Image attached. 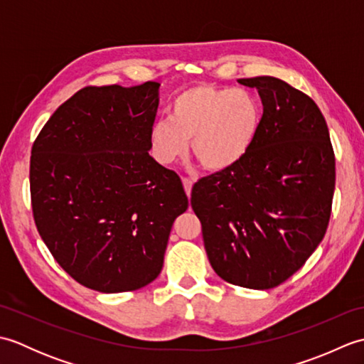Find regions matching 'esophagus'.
I'll return each instance as SVG.
<instances>
[{
  "label": "esophagus",
  "mask_w": 364,
  "mask_h": 364,
  "mask_svg": "<svg viewBox=\"0 0 364 364\" xmlns=\"http://www.w3.org/2000/svg\"><path fill=\"white\" fill-rule=\"evenodd\" d=\"M183 186H184V191H186V194L191 197V192H192V186H194V181L189 180V178H183Z\"/></svg>",
  "instance_id": "obj_1"
}]
</instances>
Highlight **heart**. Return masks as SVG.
Returning a JSON list of instances; mask_svg holds the SVG:
<instances>
[{
	"instance_id": "obj_1",
	"label": "heart",
	"mask_w": 364,
	"mask_h": 364,
	"mask_svg": "<svg viewBox=\"0 0 364 364\" xmlns=\"http://www.w3.org/2000/svg\"><path fill=\"white\" fill-rule=\"evenodd\" d=\"M262 123L259 100L241 87L194 84L180 92L170 119L150 127V149L159 164L172 166L192 151L211 172H225L247 158Z\"/></svg>"
}]
</instances>
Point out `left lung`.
Instances as JSON below:
<instances>
[{"instance_id":"8db88e82","label":"left lung","mask_w":364,"mask_h":364,"mask_svg":"<svg viewBox=\"0 0 364 364\" xmlns=\"http://www.w3.org/2000/svg\"><path fill=\"white\" fill-rule=\"evenodd\" d=\"M258 90L262 123L236 167L202 178L191 205L222 280L270 289L297 272L326 235L335 154L313 100L274 76L237 80Z\"/></svg>"}]
</instances>
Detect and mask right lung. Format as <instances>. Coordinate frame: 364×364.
Masks as SVG:
<instances>
[{"mask_svg": "<svg viewBox=\"0 0 364 364\" xmlns=\"http://www.w3.org/2000/svg\"><path fill=\"white\" fill-rule=\"evenodd\" d=\"M159 82L84 87L60 105L31 150L38 235L65 272L98 292L151 283L189 200L150 156Z\"/></svg>", "mask_w": 364, "mask_h": 364, "instance_id": "1", "label": "right lung"}]
</instances>
